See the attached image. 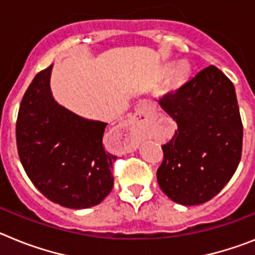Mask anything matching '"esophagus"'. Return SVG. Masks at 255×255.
<instances>
[{
    "label": "esophagus",
    "instance_id": "esophagus-1",
    "mask_svg": "<svg viewBox=\"0 0 255 255\" xmlns=\"http://www.w3.org/2000/svg\"><path fill=\"white\" fill-rule=\"evenodd\" d=\"M147 115H149V105L145 103L141 104L129 125L121 128V132L125 134L126 140L128 141V146H133L142 137L143 130H145L147 121H149Z\"/></svg>",
    "mask_w": 255,
    "mask_h": 255
}]
</instances>
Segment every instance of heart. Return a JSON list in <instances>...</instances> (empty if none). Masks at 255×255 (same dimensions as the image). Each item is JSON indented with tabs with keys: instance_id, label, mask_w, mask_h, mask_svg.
<instances>
[{
	"instance_id": "obj_1",
	"label": "heart",
	"mask_w": 255,
	"mask_h": 255,
	"mask_svg": "<svg viewBox=\"0 0 255 255\" xmlns=\"http://www.w3.org/2000/svg\"><path fill=\"white\" fill-rule=\"evenodd\" d=\"M186 74H187V68L185 65H180L176 69V72H174V75H176L177 78H182Z\"/></svg>"
}]
</instances>
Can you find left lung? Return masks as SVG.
I'll use <instances>...</instances> for the list:
<instances>
[{
	"label": "left lung",
	"instance_id": "left-lung-1",
	"mask_svg": "<svg viewBox=\"0 0 255 255\" xmlns=\"http://www.w3.org/2000/svg\"><path fill=\"white\" fill-rule=\"evenodd\" d=\"M159 104L177 123L174 136L161 145L159 186L174 203L203 204L225 187L240 163L243 123L234 85L209 65Z\"/></svg>",
	"mask_w": 255,
	"mask_h": 255
}]
</instances>
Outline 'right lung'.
I'll return each mask as SVG.
<instances>
[{"instance_id":"obj_1","label":"right lung","mask_w":255,"mask_h":255,"mask_svg":"<svg viewBox=\"0 0 255 255\" xmlns=\"http://www.w3.org/2000/svg\"><path fill=\"white\" fill-rule=\"evenodd\" d=\"M52 65L41 70L23 96L16 146L25 173L48 200L70 209L100 204L114 185L103 137L108 123L75 115L54 100Z\"/></svg>"}]
</instances>
